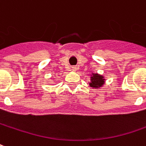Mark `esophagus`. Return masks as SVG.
Listing matches in <instances>:
<instances>
[{"mask_svg":"<svg viewBox=\"0 0 146 146\" xmlns=\"http://www.w3.org/2000/svg\"><path fill=\"white\" fill-rule=\"evenodd\" d=\"M76 69H77V68H76V66H73V67H72V70H73V71H75V70H76Z\"/></svg>","mask_w":146,"mask_h":146,"instance_id":"34e87169","label":"esophagus"}]
</instances>
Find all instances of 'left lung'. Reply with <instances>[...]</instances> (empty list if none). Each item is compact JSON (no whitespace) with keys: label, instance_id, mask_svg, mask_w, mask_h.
<instances>
[{"label":"left lung","instance_id":"1","mask_svg":"<svg viewBox=\"0 0 146 146\" xmlns=\"http://www.w3.org/2000/svg\"><path fill=\"white\" fill-rule=\"evenodd\" d=\"M104 83V77L98 74H93V76L91 77V83L89 85L92 88H100Z\"/></svg>","mask_w":146,"mask_h":146}]
</instances>
